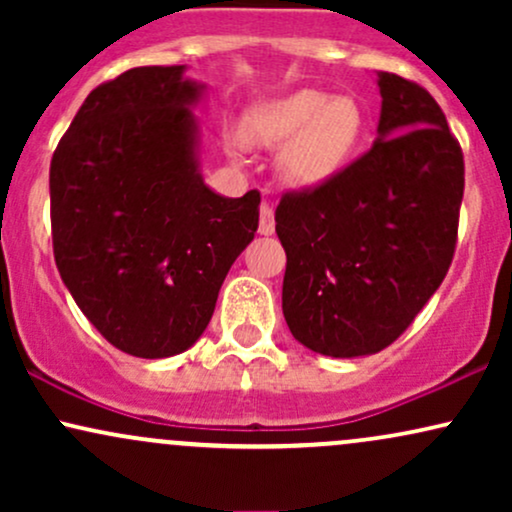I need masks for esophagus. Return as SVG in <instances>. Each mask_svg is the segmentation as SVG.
<instances>
[{"label":"esophagus","instance_id":"esophagus-1","mask_svg":"<svg viewBox=\"0 0 512 512\" xmlns=\"http://www.w3.org/2000/svg\"><path fill=\"white\" fill-rule=\"evenodd\" d=\"M260 233L262 236H272L274 233V209L269 202H262L260 207Z\"/></svg>","mask_w":512,"mask_h":512}]
</instances>
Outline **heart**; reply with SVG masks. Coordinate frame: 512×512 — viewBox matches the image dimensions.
Instances as JSON below:
<instances>
[{
  "label": "heart",
  "instance_id": "obj_1",
  "mask_svg": "<svg viewBox=\"0 0 512 512\" xmlns=\"http://www.w3.org/2000/svg\"><path fill=\"white\" fill-rule=\"evenodd\" d=\"M363 127L366 117L354 98L303 88L255 105L243 122V137L260 146L289 142L281 154V173L291 185L315 187L346 166Z\"/></svg>",
  "mask_w": 512,
  "mask_h": 512
}]
</instances>
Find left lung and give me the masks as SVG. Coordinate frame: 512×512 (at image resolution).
<instances>
[{
	"instance_id": "1",
	"label": "left lung",
	"mask_w": 512,
	"mask_h": 512,
	"mask_svg": "<svg viewBox=\"0 0 512 512\" xmlns=\"http://www.w3.org/2000/svg\"><path fill=\"white\" fill-rule=\"evenodd\" d=\"M378 86V142L322 185L284 192L274 214L286 325L334 358L395 342L443 284L457 245L462 146L424 86L390 72Z\"/></svg>"
}]
</instances>
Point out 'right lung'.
Segmentation results:
<instances>
[{
    "label": "right lung",
    "mask_w": 512,
    "mask_h": 512,
    "mask_svg": "<svg viewBox=\"0 0 512 512\" xmlns=\"http://www.w3.org/2000/svg\"><path fill=\"white\" fill-rule=\"evenodd\" d=\"M199 86L134 67L96 86L50 163L52 250L64 286L125 354L166 358L207 330L260 223V192L228 199L197 173Z\"/></svg>",
    "instance_id": "obj_1"
}]
</instances>
